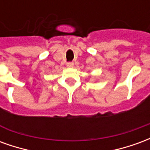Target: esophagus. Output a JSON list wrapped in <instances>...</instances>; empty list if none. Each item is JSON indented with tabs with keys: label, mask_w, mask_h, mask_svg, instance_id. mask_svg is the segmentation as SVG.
I'll list each match as a JSON object with an SVG mask.
<instances>
[{
	"label": "esophagus",
	"mask_w": 150,
	"mask_h": 150,
	"mask_svg": "<svg viewBox=\"0 0 150 150\" xmlns=\"http://www.w3.org/2000/svg\"><path fill=\"white\" fill-rule=\"evenodd\" d=\"M67 67H74V62H67Z\"/></svg>",
	"instance_id": "1"
}]
</instances>
